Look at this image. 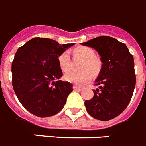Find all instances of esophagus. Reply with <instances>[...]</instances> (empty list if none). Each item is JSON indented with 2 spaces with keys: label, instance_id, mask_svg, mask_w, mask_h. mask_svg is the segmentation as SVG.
<instances>
[{
  "label": "esophagus",
  "instance_id": "esophagus-1",
  "mask_svg": "<svg viewBox=\"0 0 146 146\" xmlns=\"http://www.w3.org/2000/svg\"><path fill=\"white\" fill-rule=\"evenodd\" d=\"M73 89H74V90H78V91H81V90L84 89V87H79V86H76V85H74V87H73Z\"/></svg>",
  "mask_w": 146,
  "mask_h": 146
}]
</instances>
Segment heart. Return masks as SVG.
<instances>
[{
    "mask_svg": "<svg viewBox=\"0 0 146 146\" xmlns=\"http://www.w3.org/2000/svg\"><path fill=\"white\" fill-rule=\"evenodd\" d=\"M73 54L75 57L84 59L80 72L71 71L66 73L64 78L66 81L78 85L88 82L93 74H97L101 70V62L95 56V51L89 46H80L74 49ZM59 66L63 72H68L71 68V60L67 52L62 53L58 58Z\"/></svg>",
    "mask_w": 146,
    "mask_h": 146,
    "instance_id": "heart-1",
    "label": "heart"
}]
</instances>
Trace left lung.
Returning <instances> with one entry per match:
<instances>
[{"mask_svg":"<svg viewBox=\"0 0 146 146\" xmlns=\"http://www.w3.org/2000/svg\"><path fill=\"white\" fill-rule=\"evenodd\" d=\"M83 46L97 51L102 62L91 100H86L89 115L100 121H109L125 110L136 85L133 56L126 44L108 36H101L84 43Z\"/></svg>","mask_w":146,"mask_h":146,"instance_id":"8db88e82","label":"left lung"}]
</instances>
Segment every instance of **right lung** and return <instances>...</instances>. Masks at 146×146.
<instances>
[{
    "instance_id": "add662e5",
    "label": "right lung",
    "mask_w": 146,
    "mask_h": 146,
    "mask_svg": "<svg viewBox=\"0 0 146 146\" xmlns=\"http://www.w3.org/2000/svg\"><path fill=\"white\" fill-rule=\"evenodd\" d=\"M74 44L35 38L17 50L11 68L13 87L29 112L46 117L62 109L73 85L59 80L62 72L58 58Z\"/></svg>"
}]
</instances>
